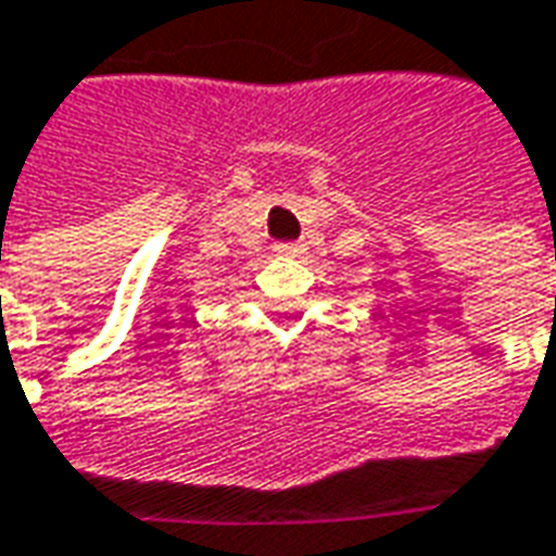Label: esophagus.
Segmentation results:
<instances>
[{
	"label": "esophagus",
	"instance_id": "esophagus-1",
	"mask_svg": "<svg viewBox=\"0 0 556 556\" xmlns=\"http://www.w3.org/2000/svg\"><path fill=\"white\" fill-rule=\"evenodd\" d=\"M279 255H298L301 252V243H277Z\"/></svg>",
	"mask_w": 556,
	"mask_h": 556
}]
</instances>
